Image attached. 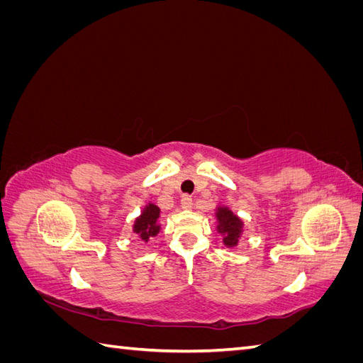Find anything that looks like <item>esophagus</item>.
Returning a JSON list of instances; mask_svg holds the SVG:
<instances>
[{
    "label": "esophagus",
    "instance_id": "esophagus-1",
    "mask_svg": "<svg viewBox=\"0 0 363 363\" xmlns=\"http://www.w3.org/2000/svg\"><path fill=\"white\" fill-rule=\"evenodd\" d=\"M182 207L183 208H192L194 207V199L191 195H183L182 199Z\"/></svg>",
    "mask_w": 363,
    "mask_h": 363
}]
</instances>
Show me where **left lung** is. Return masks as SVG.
<instances>
[{
	"label": "left lung",
	"instance_id": "8db88e82",
	"mask_svg": "<svg viewBox=\"0 0 363 363\" xmlns=\"http://www.w3.org/2000/svg\"><path fill=\"white\" fill-rule=\"evenodd\" d=\"M216 216L219 221V232L224 235V244L227 247H235L238 244L240 228H242L240 219L227 208H219Z\"/></svg>",
	"mask_w": 363,
	"mask_h": 363
}]
</instances>
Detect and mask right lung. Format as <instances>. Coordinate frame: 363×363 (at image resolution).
<instances>
[{
	"mask_svg": "<svg viewBox=\"0 0 363 363\" xmlns=\"http://www.w3.org/2000/svg\"><path fill=\"white\" fill-rule=\"evenodd\" d=\"M159 207L155 204H148L145 207L144 213L140 215V218L136 221L135 225V232L145 240L156 236L159 233V225H157V218H159Z\"/></svg>",
	"mask_w": 363,
	"mask_h": 363,
	"instance_id": "add662e5",
	"label": "right lung"
}]
</instances>
